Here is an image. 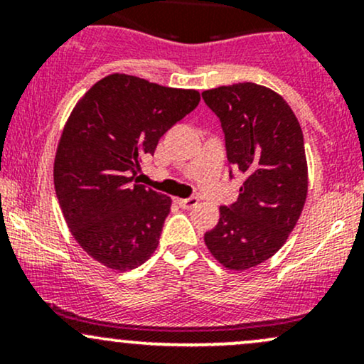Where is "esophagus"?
Wrapping results in <instances>:
<instances>
[{"mask_svg":"<svg viewBox=\"0 0 364 364\" xmlns=\"http://www.w3.org/2000/svg\"><path fill=\"white\" fill-rule=\"evenodd\" d=\"M176 202L179 203V207H183V208H193V207H196L198 205V198H196V196H190V198H178Z\"/></svg>","mask_w":364,"mask_h":364,"instance_id":"1","label":"esophagus"}]
</instances>
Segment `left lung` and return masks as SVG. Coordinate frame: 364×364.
I'll return each mask as SVG.
<instances>
[{"label": "left lung", "mask_w": 364, "mask_h": 364, "mask_svg": "<svg viewBox=\"0 0 364 364\" xmlns=\"http://www.w3.org/2000/svg\"><path fill=\"white\" fill-rule=\"evenodd\" d=\"M202 97L220 119L229 164L246 176L203 240L225 269H252L281 250L306 202L301 127L282 95L257 83L217 87Z\"/></svg>", "instance_id": "left-lung-1"}]
</instances>
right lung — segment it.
Masks as SVG:
<instances>
[{
  "instance_id": "1",
  "label": "right lung",
  "mask_w": 364,
  "mask_h": 364,
  "mask_svg": "<svg viewBox=\"0 0 364 364\" xmlns=\"http://www.w3.org/2000/svg\"><path fill=\"white\" fill-rule=\"evenodd\" d=\"M198 102L196 90L112 73L73 107L54 157V188L73 237L107 269L132 270L156 252L171 198L139 185L136 173Z\"/></svg>"
}]
</instances>
